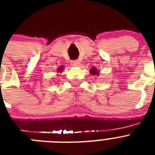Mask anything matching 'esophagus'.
<instances>
[{"label": "esophagus", "instance_id": "obj_1", "mask_svg": "<svg viewBox=\"0 0 155 155\" xmlns=\"http://www.w3.org/2000/svg\"><path fill=\"white\" fill-rule=\"evenodd\" d=\"M79 62H78V61H71V65L73 66V67H78L79 66Z\"/></svg>", "mask_w": 155, "mask_h": 155}]
</instances>
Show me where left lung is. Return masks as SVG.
<instances>
[{
  "label": "left lung",
  "mask_w": 155,
  "mask_h": 155,
  "mask_svg": "<svg viewBox=\"0 0 155 155\" xmlns=\"http://www.w3.org/2000/svg\"><path fill=\"white\" fill-rule=\"evenodd\" d=\"M90 73H91V75H97V76L99 74V72H98V71L96 69V68H94H94H91V70H90Z\"/></svg>",
  "instance_id": "left-lung-1"
}]
</instances>
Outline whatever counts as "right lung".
<instances>
[{
  "mask_svg": "<svg viewBox=\"0 0 155 155\" xmlns=\"http://www.w3.org/2000/svg\"><path fill=\"white\" fill-rule=\"evenodd\" d=\"M57 70H58V71H57L58 73H61V72L63 71V70H64V66H62V67H61V68H59Z\"/></svg>",
  "mask_w": 155,
  "mask_h": 155,
  "instance_id": "1",
  "label": "right lung"
}]
</instances>
